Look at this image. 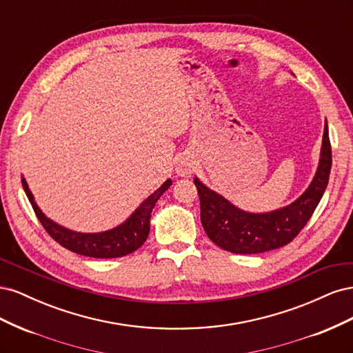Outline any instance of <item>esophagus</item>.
Returning a JSON list of instances; mask_svg holds the SVG:
<instances>
[{"instance_id": "1", "label": "esophagus", "mask_w": 353, "mask_h": 353, "mask_svg": "<svg viewBox=\"0 0 353 353\" xmlns=\"http://www.w3.org/2000/svg\"><path fill=\"white\" fill-rule=\"evenodd\" d=\"M194 170V160L190 156L181 157L176 162V174L181 176H190Z\"/></svg>"}]
</instances>
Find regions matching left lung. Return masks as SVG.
I'll use <instances>...</instances> for the list:
<instances>
[{
  "mask_svg": "<svg viewBox=\"0 0 353 353\" xmlns=\"http://www.w3.org/2000/svg\"><path fill=\"white\" fill-rule=\"evenodd\" d=\"M330 170L331 144L325 122L316 174L311 185L292 205L268 213H249L231 205L227 199L194 178L201 225L213 243L231 253L254 254L283 248L302 231L312 216L327 188Z\"/></svg>",
  "mask_w": 353,
  "mask_h": 353,
  "instance_id": "obj_1",
  "label": "left lung"
}]
</instances>
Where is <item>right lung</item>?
<instances>
[{
  "label": "right lung",
  "mask_w": 353,
  "mask_h": 353,
  "mask_svg": "<svg viewBox=\"0 0 353 353\" xmlns=\"http://www.w3.org/2000/svg\"><path fill=\"white\" fill-rule=\"evenodd\" d=\"M22 185L32 208H34L37 218L42 223V227L46 228V231L60 245H63V248L73 253H78L82 256L108 259V258H121V256H126L135 252L138 248H141L148 237V232H150V216H152V210L156 205V201L170 185H172V181L170 179L165 181L163 185L159 190H156L152 196H148L141 203V206L138 208L123 223H121L119 227L104 231V232H94V234L70 231L65 227L59 225V223L52 222L51 219H48L37 206L34 196H32L25 178H22Z\"/></svg>",
  "instance_id": "1"
}]
</instances>
